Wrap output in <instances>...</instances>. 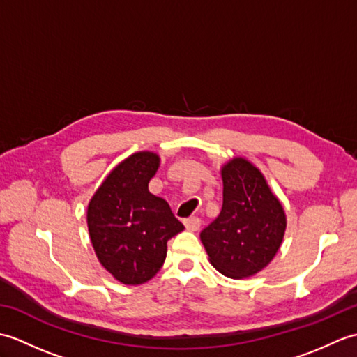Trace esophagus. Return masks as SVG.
Wrapping results in <instances>:
<instances>
[{
	"instance_id": "obj_1",
	"label": "esophagus",
	"mask_w": 357,
	"mask_h": 357,
	"mask_svg": "<svg viewBox=\"0 0 357 357\" xmlns=\"http://www.w3.org/2000/svg\"><path fill=\"white\" fill-rule=\"evenodd\" d=\"M184 225H185V229H187L188 231H196V230L199 229L201 221H199V218L192 216V218L184 219Z\"/></svg>"
}]
</instances>
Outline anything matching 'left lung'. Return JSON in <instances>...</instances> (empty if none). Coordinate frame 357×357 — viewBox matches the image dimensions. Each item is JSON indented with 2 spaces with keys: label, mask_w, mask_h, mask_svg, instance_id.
<instances>
[{
  "label": "left lung",
  "mask_w": 357,
  "mask_h": 357,
  "mask_svg": "<svg viewBox=\"0 0 357 357\" xmlns=\"http://www.w3.org/2000/svg\"><path fill=\"white\" fill-rule=\"evenodd\" d=\"M221 178V213L201 231V242L219 273L245 279L267 267L282 245L285 210L264 173L247 158L227 161Z\"/></svg>",
  "instance_id": "obj_1"
}]
</instances>
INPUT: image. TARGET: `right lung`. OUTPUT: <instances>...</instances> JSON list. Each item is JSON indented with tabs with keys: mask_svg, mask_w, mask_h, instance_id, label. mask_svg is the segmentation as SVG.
I'll return each mask as SVG.
<instances>
[{
	"mask_svg": "<svg viewBox=\"0 0 357 357\" xmlns=\"http://www.w3.org/2000/svg\"><path fill=\"white\" fill-rule=\"evenodd\" d=\"M161 159L136 151L121 161L87 206V227L98 261L118 282L141 285L162 267L167 241L184 230L169 202L149 192Z\"/></svg>",
	"mask_w": 357,
	"mask_h": 357,
	"instance_id": "add662e5",
	"label": "right lung"
}]
</instances>
